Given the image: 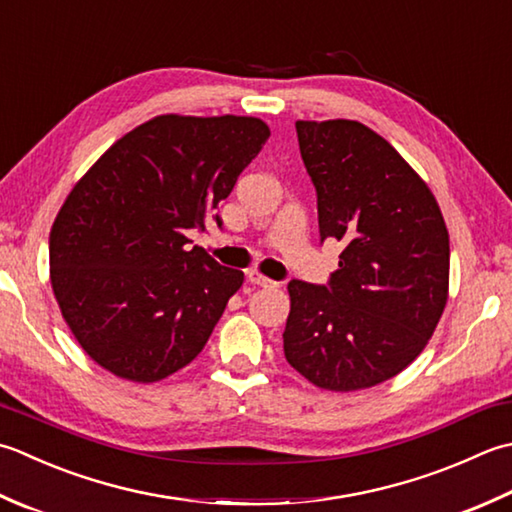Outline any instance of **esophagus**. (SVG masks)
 <instances>
[{"label": "esophagus", "instance_id": "esophagus-1", "mask_svg": "<svg viewBox=\"0 0 512 512\" xmlns=\"http://www.w3.org/2000/svg\"><path fill=\"white\" fill-rule=\"evenodd\" d=\"M246 277H248V282L253 284V286H262V288H273V286H275L273 279L264 277L262 273H257V270H248Z\"/></svg>", "mask_w": 512, "mask_h": 512}]
</instances>
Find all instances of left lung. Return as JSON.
Segmentation results:
<instances>
[{"mask_svg":"<svg viewBox=\"0 0 512 512\" xmlns=\"http://www.w3.org/2000/svg\"><path fill=\"white\" fill-rule=\"evenodd\" d=\"M322 242L344 244L328 286L293 279L284 355L317 388L355 393L402 373L448 302V228L433 190L353 119L295 122Z\"/></svg>","mask_w":512,"mask_h":512,"instance_id":"1","label":"left lung"}]
</instances>
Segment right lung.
<instances>
[{
	"label": "right lung",
	"mask_w": 512,
	"mask_h": 512,
	"mask_svg": "<svg viewBox=\"0 0 512 512\" xmlns=\"http://www.w3.org/2000/svg\"><path fill=\"white\" fill-rule=\"evenodd\" d=\"M268 137L257 117L157 115L73 186L50 228V284L95 364L153 384L202 353L244 273L186 230L222 224L217 206Z\"/></svg>",
	"instance_id": "1"
}]
</instances>
